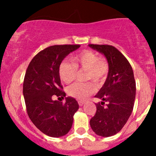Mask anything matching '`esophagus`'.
<instances>
[{
    "mask_svg": "<svg viewBox=\"0 0 156 156\" xmlns=\"http://www.w3.org/2000/svg\"><path fill=\"white\" fill-rule=\"evenodd\" d=\"M85 101H78V104H79L80 106H83V105H84Z\"/></svg>",
    "mask_w": 156,
    "mask_h": 156,
    "instance_id": "1",
    "label": "esophagus"
}]
</instances>
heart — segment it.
<instances>
[{
    "mask_svg": "<svg viewBox=\"0 0 156 156\" xmlns=\"http://www.w3.org/2000/svg\"><path fill=\"white\" fill-rule=\"evenodd\" d=\"M72 62L63 61L59 66V76L64 83H69L76 79L77 69L87 70L86 80H93L95 83L102 82L106 79L108 73V65L103 58H99L97 53L85 50L76 54L72 58ZM95 87L92 83H75L67 88L69 96L83 100L93 94Z\"/></svg>",
    "mask_w": 156,
    "mask_h": 156,
    "instance_id": "obj_1",
    "label": "heart"
}]
</instances>
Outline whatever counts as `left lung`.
I'll return each instance as SVG.
<instances>
[{
    "instance_id": "1",
    "label": "left lung",
    "mask_w": 156,
    "mask_h": 156,
    "mask_svg": "<svg viewBox=\"0 0 156 156\" xmlns=\"http://www.w3.org/2000/svg\"><path fill=\"white\" fill-rule=\"evenodd\" d=\"M104 55L108 64L106 80L95 97L102 101L96 103L97 111L90 120L93 131L98 136L111 137L124 126L130 116L136 95L132 67L125 56L113 46L89 44ZM107 102L106 106L101 105Z\"/></svg>"
}]
</instances>
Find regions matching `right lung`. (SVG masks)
<instances>
[{
	"mask_svg": "<svg viewBox=\"0 0 156 156\" xmlns=\"http://www.w3.org/2000/svg\"><path fill=\"white\" fill-rule=\"evenodd\" d=\"M80 45H54L32 59L23 82V96L30 119L44 134L62 137L70 130L79 108L75 98L66 97L59 76V66L69 54ZM55 97L66 102L53 101Z\"/></svg>",
	"mask_w": 156,
	"mask_h": 156,
	"instance_id": "obj_1",
	"label": "right lung"
}]
</instances>
